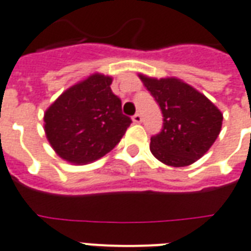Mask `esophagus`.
Wrapping results in <instances>:
<instances>
[{
    "mask_svg": "<svg viewBox=\"0 0 251 251\" xmlns=\"http://www.w3.org/2000/svg\"><path fill=\"white\" fill-rule=\"evenodd\" d=\"M131 120H133V122H134V124H140L141 121H142V116H141L140 113H135L134 116L131 117Z\"/></svg>",
    "mask_w": 251,
    "mask_h": 251,
    "instance_id": "esophagus-1",
    "label": "esophagus"
}]
</instances>
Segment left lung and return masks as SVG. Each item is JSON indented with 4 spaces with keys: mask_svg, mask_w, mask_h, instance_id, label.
Here are the masks:
<instances>
[{
    "mask_svg": "<svg viewBox=\"0 0 251 251\" xmlns=\"http://www.w3.org/2000/svg\"><path fill=\"white\" fill-rule=\"evenodd\" d=\"M162 111V130L150 138V151L174 168L192 165L210 149L222 126V113L190 85L177 78L140 75Z\"/></svg>",
    "mask_w": 251,
    "mask_h": 251,
    "instance_id": "obj_1",
    "label": "left lung"
}]
</instances>
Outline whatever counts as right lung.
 I'll return each instance as SVG.
<instances>
[{"label":"right lung","mask_w":251,"mask_h":251,"mask_svg":"<svg viewBox=\"0 0 251 251\" xmlns=\"http://www.w3.org/2000/svg\"><path fill=\"white\" fill-rule=\"evenodd\" d=\"M111 78L93 74L64 92L46 110L45 133L65 161L88 163L101 158L120 142L130 126Z\"/></svg>","instance_id":"add662e5"}]
</instances>
